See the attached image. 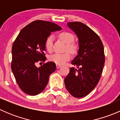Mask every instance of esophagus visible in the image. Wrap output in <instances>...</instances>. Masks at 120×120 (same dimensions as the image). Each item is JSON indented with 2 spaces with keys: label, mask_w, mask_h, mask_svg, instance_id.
Returning a JSON list of instances; mask_svg holds the SVG:
<instances>
[{
  "label": "esophagus",
  "mask_w": 120,
  "mask_h": 120,
  "mask_svg": "<svg viewBox=\"0 0 120 120\" xmlns=\"http://www.w3.org/2000/svg\"><path fill=\"white\" fill-rule=\"evenodd\" d=\"M61 67V65L56 64V67H57V68H60Z\"/></svg>",
  "instance_id": "obj_1"
}]
</instances>
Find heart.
Instances as JSON below:
<instances>
[{
    "mask_svg": "<svg viewBox=\"0 0 120 120\" xmlns=\"http://www.w3.org/2000/svg\"><path fill=\"white\" fill-rule=\"evenodd\" d=\"M59 37L67 44L66 49L72 53H74L77 50V48L74 45L72 44L74 41V36L68 32H62L59 34ZM54 36L50 35L47 38L45 41V48L48 52H50L53 50ZM71 53L67 52L64 53H54L49 56V60L57 64H63L66 61L71 59Z\"/></svg>",
    "mask_w": 120,
    "mask_h": 120,
    "instance_id": "1",
    "label": "heart"
}]
</instances>
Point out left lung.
Returning <instances> with one entry per match:
<instances>
[{
	"label": "left lung",
	"instance_id": "8db88e82",
	"mask_svg": "<svg viewBox=\"0 0 120 120\" xmlns=\"http://www.w3.org/2000/svg\"><path fill=\"white\" fill-rule=\"evenodd\" d=\"M67 25L77 35L79 42L78 54L64 79L66 89L72 96L83 98L96 87L100 80L105 61L104 47L99 36L85 24L70 22Z\"/></svg>",
	"mask_w": 120,
	"mask_h": 120
}]
</instances>
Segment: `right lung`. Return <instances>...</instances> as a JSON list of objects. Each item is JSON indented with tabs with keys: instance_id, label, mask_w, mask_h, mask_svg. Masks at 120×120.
I'll return each instance as SVG.
<instances>
[{
	"instance_id": "obj_1",
	"label": "right lung",
	"mask_w": 120,
	"mask_h": 120,
	"mask_svg": "<svg viewBox=\"0 0 120 120\" xmlns=\"http://www.w3.org/2000/svg\"><path fill=\"white\" fill-rule=\"evenodd\" d=\"M61 28L53 22L37 20L23 28L12 46L11 67L20 89L29 95L35 96L46 86L49 76L56 68L49 61L40 67L36 64L46 59L45 41L52 32Z\"/></svg>"
}]
</instances>
